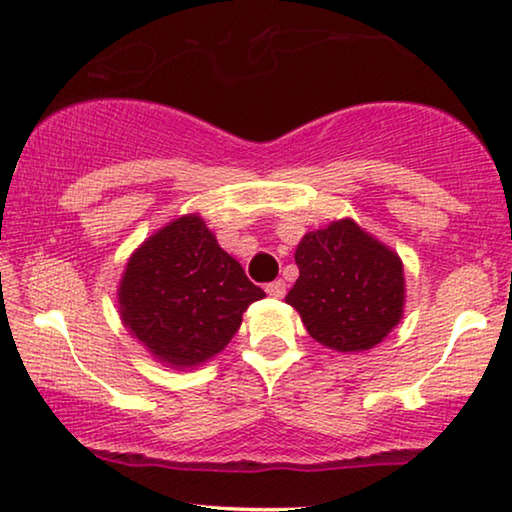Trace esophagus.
Returning <instances> with one entry per match:
<instances>
[{
	"instance_id": "obj_1",
	"label": "esophagus",
	"mask_w": 512,
	"mask_h": 512,
	"mask_svg": "<svg viewBox=\"0 0 512 512\" xmlns=\"http://www.w3.org/2000/svg\"><path fill=\"white\" fill-rule=\"evenodd\" d=\"M264 289H266V294L273 296V299H282V296H285V292H287V285H285V280H273Z\"/></svg>"
}]
</instances>
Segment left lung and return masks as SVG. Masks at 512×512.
<instances>
[{
	"instance_id": "obj_1",
	"label": "left lung",
	"mask_w": 512,
	"mask_h": 512,
	"mask_svg": "<svg viewBox=\"0 0 512 512\" xmlns=\"http://www.w3.org/2000/svg\"><path fill=\"white\" fill-rule=\"evenodd\" d=\"M294 259L299 280L285 301L319 345L365 352L400 324L402 259L352 218L305 234Z\"/></svg>"
}]
</instances>
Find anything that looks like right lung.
<instances>
[{"label":"right lung","instance_id":"add662e5","mask_svg":"<svg viewBox=\"0 0 512 512\" xmlns=\"http://www.w3.org/2000/svg\"><path fill=\"white\" fill-rule=\"evenodd\" d=\"M119 315L131 335L167 368H197L223 352L243 312L264 292L218 246L197 213L151 234L128 259Z\"/></svg>","mask_w":512,"mask_h":512}]
</instances>
